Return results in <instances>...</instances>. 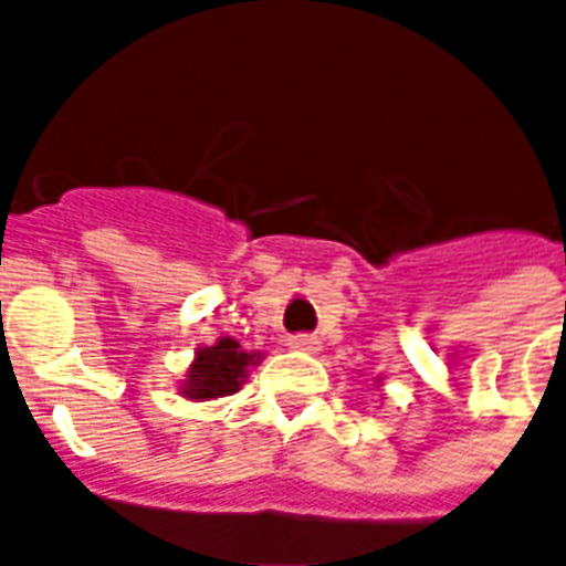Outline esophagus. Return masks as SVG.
<instances>
[{"label":"esophagus","instance_id":"esophagus-1","mask_svg":"<svg viewBox=\"0 0 566 566\" xmlns=\"http://www.w3.org/2000/svg\"><path fill=\"white\" fill-rule=\"evenodd\" d=\"M317 345H321V342H317L315 336H305V333L287 338V347H294V350H303V354H315Z\"/></svg>","mask_w":566,"mask_h":566}]
</instances>
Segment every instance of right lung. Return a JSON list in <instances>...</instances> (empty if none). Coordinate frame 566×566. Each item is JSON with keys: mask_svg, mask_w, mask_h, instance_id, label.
<instances>
[{"mask_svg": "<svg viewBox=\"0 0 566 566\" xmlns=\"http://www.w3.org/2000/svg\"><path fill=\"white\" fill-rule=\"evenodd\" d=\"M261 363V354L242 350L237 338H219L212 347H198L195 363L182 380V396L195 401L221 399L245 384L249 368Z\"/></svg>", "mask_w": 566, "mask_h": 566, "instance_id": "add662e5", "label": "right lung"}]
</instances>
